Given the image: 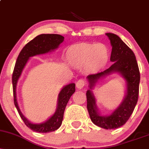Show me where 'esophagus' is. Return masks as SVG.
Segmentation results:
<instances>
[{
	"instance_id": "1",
	"label": "esophagus",
	"mask_w": 149,
	"mask_h": 149,
	"mask_svg": "<svg viewBox=\"0 0 149 149\" xmlns=\"http://www.w3.org/2000/svg\"><path fill=\"white\" fill-rule=\"evenodd\" d=\"M86 82L84 79H80L76 82V87L78 89H83L85 87Z\"/></svg>"
}]
</instances>
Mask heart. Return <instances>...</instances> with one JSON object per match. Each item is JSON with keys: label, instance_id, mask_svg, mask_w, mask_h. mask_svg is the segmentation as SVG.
Here are the masks:
<instances>
[{"label": "heart", "instance_id": "heart-1", "mask_svg": "<svg viewBox=\"0 0 149 149\" xmlns=\"http://www.w3.org/2000/svg\"><path fill=\"white\" fill-rule=\"evenodd\" d=\"M109 49L103 44L80 43L73 45L67 51L66 57L72 66L84 67L88 72L100 71L107 64L109 59Z\"/></svg>", "mask_w": 149, "mask_h": 149}]
</instances>
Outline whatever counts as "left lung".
<instances>
[{
    "instance_id": "obj_1",
    "label": "left lung",
    "mask_w": 149,
    "mask_h": 149,
    "mask_svg": "<svg viewBox=\"0 0 149 149\" xmlns=\"http://www.w3.org/2000/svg\"><path fill=\"white\" fill-rule=\"evenodd\" d=\"M112 47L110 60L113 64L102 72L87 76L89 90L86 92L87 108L94 124L107 130L116 129L128 120L137 103L140 73L134 52L117 35L107 33ZM113 72L118 73L126 80V95L122 102L110 115H101L92 90L100 79Z\"/></svg>"
}]
</instances>
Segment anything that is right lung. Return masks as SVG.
I'll list each match as a JSON object with an SVG mask.
<instances>
[{
  "label": "right lung",
  "mask_w": 149,
  "mask_h": 149,
  "mask_svg": "<svg viewBox=\"0 0 149 149\" xmlns=\"http://www.w3.org/2000/svg\"><path fill=\"white\" fill-rule=\"evenodd\" d=\"M64 37L59 34H40L29 42L22 49L17 59L13 73V88L14 103L21 118L26 125L33 131L40 133H47L55 131L61 126L64 117L65 108L71 95L76 91L75 83H69L61 89L58 95L57 109L53 115L41 123H32L23 115L17 100V85L22 71L30 57L38 54L52 52L64 41Z\"/></svg>",
  "instance_id": "add662e5"
}]
</instances>
